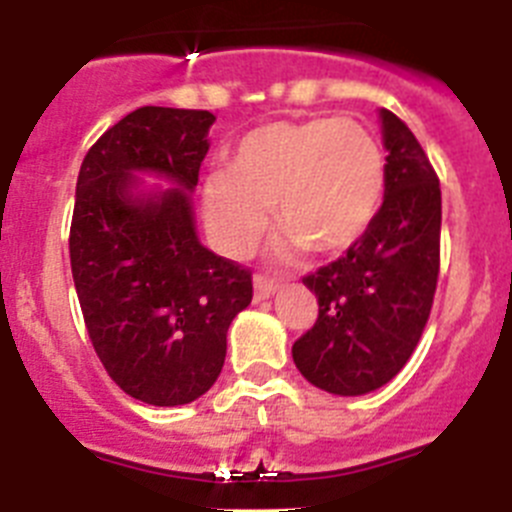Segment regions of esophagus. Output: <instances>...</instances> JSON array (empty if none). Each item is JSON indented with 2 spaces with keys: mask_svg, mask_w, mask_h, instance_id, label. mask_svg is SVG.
I'll list each match as a JSON object with an SVG mask.
<instances>
[{
  "mask_svg": "<svg viewBox=\"0 0 512 512\" xmlns=\"http://www.w3.org/2000/svg\"><path fill=\"white\" fill-rule=\"evenodd\" d=\"M253 287H256V300H269L274 292L279 289V282L277 279H269V277H256L253 279Z\"/></svg>",
  "mask_w": 512,
  "mask_h": 512,
  "instance_id": "obj_1",
  "label": "esophagus"
}]
</instances>
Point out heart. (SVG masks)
<instances>
[{
	"label": "heart",
	"instance_id": "1",
	"mask_svg": "<svg viewBox=\"0 0 512 512\" xmlns=\"http://www.w3.org/2000/svg\"><path fill=\"white\" fill-rule=\"evenodd\" d=\"M387 158L377 135L351 117L266 122L233 146L228 171L202 182V217L215 246L243 259L274 207L284 251L336 253L356 243L379 212Z\"/></svg>",
	"mask_w": 512,
	"mask_h": 512
}]
</instances>
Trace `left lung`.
<instances>
[{
	"label": "left lung",
	"mask_w": 512,
	"mask_h": 512,
	"mask_svg": "<svg viewBox=\"0 0 512 512\" xmlns=\"http://www.w3.org/2000/svg\"><path fill=\"white\" fill-rule=\"evenodd\" d=\"M384 202L346 256L302 282L318 320L292 346L310 384L354 397L379 390L408 364L428 323L441 266V184L410 128L382 110Z\"/></svg>",
	"instance_id": "8db88e82"
}]
</instances>
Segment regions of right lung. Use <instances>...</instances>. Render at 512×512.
Instances as JSON below:
<instances>
[{"label": "right lung", "instance_id": "add662e5", "mask_svg": "<svg viewBox=\"0 0 512 512\" xmlns=\"http://www.w3.org/2000/svg\"><path fill=\"white\" fill-rule=\"evenodd\" d=\"M207 110L138 107L89 148L71 217V274L99 361L125 395L158 408L205 395L228 328L251 305V271L205 248L189 192L200 179ZM177 187L133 198V173Z\"/></svg>", "mask_w": 512, "mask_h": 512}]
</instances>
